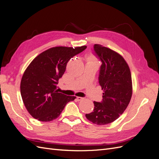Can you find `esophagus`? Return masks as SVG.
<instances>
[{"label": "esophagus", "mask_w": 159, "mask_h": 159, "mask_svg": "<svg viewBox=\"0 0 159 159\" xmlns=\"http://www.w3.org/2000/svg\"><path fill=\"white\" fill-rule=\"evenodd\" d=\"M76 99H77V100H78V101H81V99H83L84 98H81V97H77Z\"/></svg>", "instance_id": "esophagus-1"}]
</instances>
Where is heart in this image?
<instances>
[{
  "label": "heart",
  "mask_w": 159,
  "mask_h": 159,
  "mask_svg": "<svg viewBox=\"0 0 159 159\" xmlns=\"http://www.w3.org/2000/svg\"><path fill=\"white\" fill-rule=\"evenodd\" d=\"M91 57H89V59H91Z\"/></svg>",
  "instance_id": "obj_1"
}]
</instances>
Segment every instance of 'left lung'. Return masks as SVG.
<instances>
[{"mask_svg": "<svg viewBox=\"0 0 159 159\" xmlns=\"http://www.w3.org/2000/svg\"><path fill=\"white\" fill-rule=\"evenodd\" d=\"M93 53L102 61L98 79L103 90V99L93 102V111L85 117L93 123L103 125L115 121L127 107L132 96L131 74L118 53L97 44Z\"/></svg>", "mask_w": 159, "mask_h": 159, "instance_id": "1", "label": "left lung"}]
</instances>
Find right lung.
I'll return each instance as SVG.
<instances>
[{"mask_svg":"<svg viewBox=\"0 0 159 159\" xmlns=\"http://www.w3.org/2000/svg\"><path fill=\"white\" fill-rule=\"evenodd\" d=\"M86 48H52L36 56L28 66L21 80L20 93L26 109L34 118L51 121L60 116L67 103L75 99V96L57 92L56 85L68 61Z\"/></svg>","mask_w":159,"mask_h":159,"instance_id":"1","label":"right lung"}]
</instances>
